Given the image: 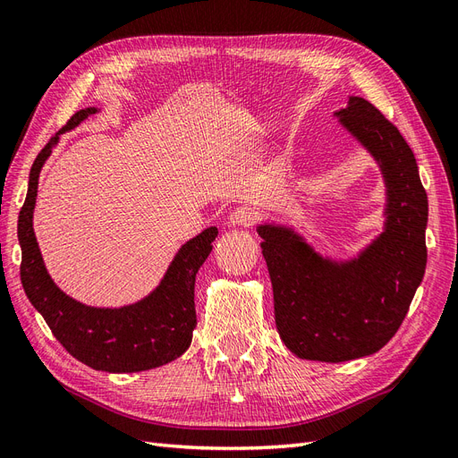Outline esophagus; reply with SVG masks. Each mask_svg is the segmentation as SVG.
Masks as SVG:
<instances>
[{
	"instance_id": "esophagus-1",
	"label": "esophagus",
	"mask_w": 458,
	"mask_h": 458,
	"mask_svg": "<svg viewBox=\"0 0 458 458\" xmlns=\"http://www.w3.org/2000/svg\"><path fill=\"white\" fill-rule=\"evenodd\" d=\"M259 214L256 208L252 206H241L237 210H233L229 216V224L233 227H250L254 224H258Z\"/></svg>"
}]
</instances>
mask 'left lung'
<instances>
[{"mask_svg":"<svg viewBox=\"0 0 458 458\" xmlns=\"http://www.w3.org/2000/svg\"><path fill=\"white\" fill-rule=\"evenodd\" d=\"M335 116L380 164L387 187L384 233L357 258L332 261L293 229L258 227L276 330L290 352L325 363L384 348L403 323L426 269L428 197L411 147L361 97H350Z\"/></svg>","mask_w":458,"mask_h":458,"instance_id":"8db88e82","label":"left lung"}]
</instances>
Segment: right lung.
<instances>
[{
    "mask_svg": "<svg viewBox=\"0 0 458 458\" xmlns=\"http://www.w3.org/2000/svg\"><path fill=\"white\" fill-rule=\"evenodd\" d=\"M95 113L93 106L78 110L59 133L76 128ZM59 133L51 137L32 164L29 192L19 214L17 234L22 250L21 281L24 293L63 348L95 370L140 372L170 363L191 345L192 330L197 327L195 279L212 252L217 229L208 227L179 248L162 283L131 306L91 308L66 296L51 281L32 227L38 177L53 145L59 141Z\"/></svg>",
    "mask_w": 458,
    "mask_h": 458,
    "instance_id": "1",
    "label": "right lung"
}]
</instances>
